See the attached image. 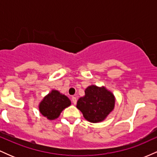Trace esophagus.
<instances>
[{
	"label": "esophagus",
	"mask_w": 157,
	"mask_h": 157,
	"mask_svg": "<svg viewBox=\"0 0 157 157\" xmlns=\"http://www.w3.org/2000/svg\"><path fill=\"white\" fill-rule=\"evenodd\" d=\"M71 100H72V102H73V103L75 104H76L77 103V97H72V98H71Z\"/></svg>",
	"instance_id": "34e87169"
}]
</instances>
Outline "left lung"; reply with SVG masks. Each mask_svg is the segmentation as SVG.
Returning a JSON list of instances; mask_svg holds the SVG:
<instances>
[{
	"label": "left lung",
	"instance_id": "obj_1",
	"mask_svg": "<svg viewBox=\"0 0 157 157\" xmlns=\"http://www.w3.org/2000/svg\"><path fill=\"white\" fill-rule=\"evenodd\" d=\"M84 97H80L77 108L83 114L84 118L91 122H101L114 108L115 98L105 88L96 86H89Z\"/></svg>",
	"mask_w": 157,
	"mask_h": 157
}]
</instances>
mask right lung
I'll return each instance as SVG.
<instances>
[{
    "instance_id": "obj_1",
    "label": "right lung",
    "mask_w": 157,
    "mask_h": 157,
    "mask_svg": "<svg viewBox=\"0 0 157 157\" xmlns=\"http://www.w3.org/2000/svg\"><path fill=\"white\" fill-rule=\"evenodd\" d=\"M70 105L71 101L67 97L52 90L40 103L39 109L40 113L48 120H55L60 116L63 110Z\"/></svg>"
}]
</instances>
